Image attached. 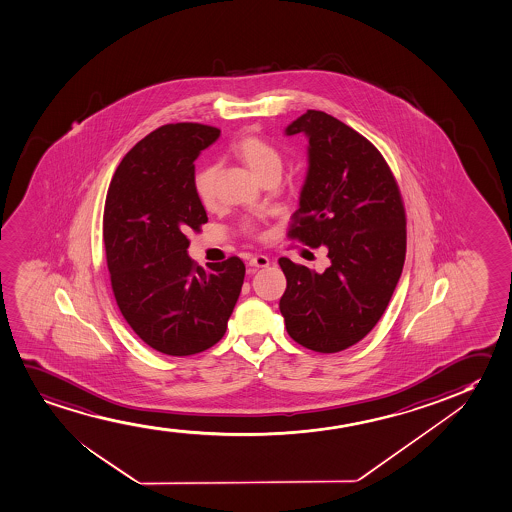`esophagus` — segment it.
<instances>
[{"label": "esophagus", "instance_id": "obj_1", "mask_svg": "<svg viewBox=\"0 0 512 512\" xmlns=\"http://www.w3.org/2000/svg\"><path fill=\"white\" fill-rule=\"evenodd\" d=\"M271 264V260L266 255H253L248 259V266L250 267H267Z\"/></svg>", "mask_w": 512, "mask_h": 512}]
</instances>
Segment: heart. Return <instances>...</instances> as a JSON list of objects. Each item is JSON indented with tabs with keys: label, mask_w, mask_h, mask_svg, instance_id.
I'll return each mask as SVG.
<instances>
[{
	"label": "heart",
	"mask_w": 512,
	"mask_h": 512,
	"mask_svg": "<svg viewBox=\"0 0 512 512\" xmlns=\"http://www.w3.org/2000/svg\"><path fill=\"white\" fill-rule=\"evenodd\" d=\"M233 151L259 180L271 173L276 175L281 173V166H283L281 154L267 140L260 137H245L236 142ZM215 177H217V168L212 165L201 168L194 177V189L205 206H212L215 203Z\"/></svg>",
	"instance_id": "obj_1"
}]
</instances>
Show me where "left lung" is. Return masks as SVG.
I'll return each instance as SVG.
<instances>
[{"instance_id": "8db88e82", "label": "left lung", "mask_w": 512, "mask_h": 512, "mask_svg": "<svg viewBox=\"0 0 512 512\" xmlns=\"http://www.w3.org/2000/svg\"><path fill=\"white\" fill-rule=\"evenodd\" d=\"M297 133L309 140V166L288 236L325 246L330 266L316 273L281 257L279 311L300 346L344 351L372 332L398 285L405 208L382 154L346 123L309 109L285 128Z\"/></svg>"}]
</instances>
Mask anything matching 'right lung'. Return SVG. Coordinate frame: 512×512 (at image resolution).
<instances>
[{
    "mask_svg": "<svg viewBox=\"0 0 512 512\" xmlns=\"http://www.w3.org/2000/svg\"><path fill=\"white\" fill-rule=\"evenodd\" d=\"M220 130L177 123L149 133L121 160L104 206V245L116 304L147 346L191 356L227 330L245 279L238 257L196 266L186 234L205 224L194 161Z\"/></svg>",
    "mask_w": 512,
    "mask_h": 512,
    "instance_id": "obj_1",
    "label": "right lung"
}]
</instances>
